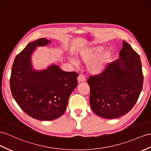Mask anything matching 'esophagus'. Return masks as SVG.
I'll list each match as a JSON object with an SVG mask.
<instances>
[{"label":"esophagus","mask_w":151,"mask_h":151,"mask_svg":"<svg viewBox=\"0 0 151 151\" xmlns=\"http://www.w3.org/2000/svg\"><path fill=\"white\" fill-rule=\"evenodd\" d=\"M78 80L79 83H81V82H84V81H85L86 79H85V78H84V76L83 75L81 74V75H79V76H78Z\"/></svg>","instance_id":"34e87169"}]
</instances>
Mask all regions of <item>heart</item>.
Returning <instances> with one entry per match:
<instances>
[{
    "instance_id": "b5f03b06",
    "label": "heart",
    "mask_w": 151,
    "mask_h": 151,
    "mask_svg": "<svg viewBox=\"0 0 151 151\" xmlns=\"http://www.w3.org/2000/svg\"><path fill=\"white\" fill-rule=\"evenodd\" d=\"M104 49V47L97 45L79 51L80 60L88 64V71L93 74H98L103 71L111 60L112 51ZM70 61L76 67L79 65V61L75 58H70Z\"/></svg>"
}]
</instances>
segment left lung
<instances>
[{"label":"left lung","mask_w":151,"mask_h":151,"mask_svg":"<svg viewBox=\"0 0 151 151\" xmlns=\"http://www.w3.org/2000/svg\"><path fill=\"white\" fill-rule=\"evenodd\" d=\"M119 57L101 73L88 79L91 108L102 118L116 119L128 113L142 90L143 76L139 55L123 41Z\"/></svg>","instance_id":"left-lung-1"}]
</instances>
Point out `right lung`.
<instances>
[{
	"mask_svg": "<svg viewBox=\"0 0 151 151\" xmlns=\"http://www.w3.org/2000/svg\"><path fill=\"white\" fill-rule=\"evenodd\" d=\"M50 43L45 38L29 43L14 59L10 78L17 103L28 115L40 120H53L63 115L70 95L78 86L76 72H65L55 64L39 70L33 68L31 58L36 47Z\"/></svg>",
	"mask_w": 151,
	"mask_h": 151,
	"instance_id": "add662e5",
	"label": "right lung"
}]
</instances>
